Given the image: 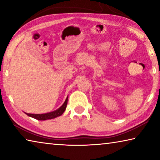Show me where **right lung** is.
Segmentation results:
<instances>
[{
	"mask_svg": "<svg viewBox=\"0 0 160 160\" xmlns=\"http://www.w3.org/2000/svg\"><path fill=\"white\" fill-rule=\"evenodd\" d=\"M67 103H68V97L66 99V101H65V102L63 103V104L62 105L60 108H58V109H56V111H53V112L47 113H42V114H34V113H25L28 116H30V117H32L40 121H45V120H48V119H52L63 114V113L65 112V110L66 109Z\"/></svg>",
	"mask_w": 160,
	"mask_h": 160,
	"instance_id": "1",
	"label": "right lung"
}]
</instances>
